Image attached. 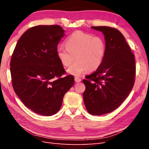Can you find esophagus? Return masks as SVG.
Segmentation results:
<instances>
[{"label": "esophagus", "mask_w": 149, "mask_h": 149, "mask_svg": "<svg viewBox=\"0 0 149 149\" xmlns=\"http://www.w3.org/2000/svg\"><path fill=\"white\" fill-rule=\"evenodd\" d=\"M74 81L76 82H77V83H79V82H80L81 81V79L79 78H78V77H75L74 78Z\"/></svg>", "instance_id": "obj_1"}]
</instances>
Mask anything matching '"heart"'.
<instances>
[{
    "mask_svg": "<svg viewBox=\"0 0 149 149\" xmlns=\"http://www.w3.org/2000/svg\"><path fill=\"white\" fill-rule=\"evenodd\" d=\"M106 53V43L100 37H93L89 33L76 31L66 40V46L60 45L56 54L61 64L70 66L76 58V61L68 69V73L79 76L88 70H97L101 65Z\"/></svg>",
    "mask_w": 149,
    "mask_h": 149,
    "instance_id": "obj_1",
    "label": "heart"
}]
</instances>
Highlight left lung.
<instances>
[{"mask_svg": "<svg viewBox=\"0 0 149 149\" xmlns=\"http://www.w3.org/2000/svg\"><path fill=\"white\" fill-rule=\"evenodd\" d=\"M104 36L106 53L100 66L83 79L84 105L90 114L101 116L117 109L134 86V54L123 35L109 26H91Z\"/></svg>", "mask_w": 149, "mask_h": 149, "instance_id": "1", "label": "left lung"}]
</instances>
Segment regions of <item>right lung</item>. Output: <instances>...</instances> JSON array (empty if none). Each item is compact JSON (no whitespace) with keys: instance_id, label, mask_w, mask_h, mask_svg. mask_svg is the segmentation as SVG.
Segmentation results:
<instances>
[{"instance_id":"right-lung-1","label":"right lung","mask_w":149,"mask_h":149,"mask_svg":"<svg viewBox=\"0 0 149 149\" xmlns=\"http://www.w3.org/2000/svg\"><path fill=\"white\" fill-rule=\"evenodd\" d=\"M65 30L59 25H38L29 29L18 41L10 61L14 91L34 112L50 116L60 110L64 95L74 84L65 73L56 48Z\"/></svg>"}]
</instances>
